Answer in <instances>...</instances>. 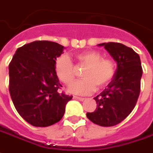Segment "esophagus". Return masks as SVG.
<instances>
[{"label": "esophagus", "mask_w": 153, "mask_h": 153, "mask_svg": "<svg viewBox=\"0 0 153 153\" xmlns=\"http://www.w3.org/2000/svg\"><path fill=\"white\" fill-rule=\"evenodd\" d=\"M73 98L76 100H80V101H83L84 100H85V98H82V97H79V96H73Z\"/></svg>", "instance_id": "34e87169"}]
</instances>
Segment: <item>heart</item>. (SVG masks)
<instances>
[{"label":"heart","instance_id":"1","mask_svg":"<svg viewBox=\"0 0 153 153\" xmlns=\"http://www.w3.org/2000/svg\"><path fill=\"white\" fill-rule=\"evenodd\" d=\"M79 64L85 65L82 71L83 77L72 83L68 91L76 95H89L96 91L97 85L104 87L111 82L115 74V64L109 58H103L96 51H85L76 56ZM57 78L69 85L75 78V68L72 62L66 54L57 57L54 65Z\"/></svg>","mask_w":153,"mask_h":153}]
</instances>
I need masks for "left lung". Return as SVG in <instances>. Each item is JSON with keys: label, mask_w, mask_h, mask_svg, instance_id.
I'll list each match as a JSON object with an SVG mask.
<instances>
[{"label": "left lung", "mask_w": 153, "mask_h": 153, "mask_svg": "<svg viewBox=\"0 0 153 153\" xmlns=\"http://www.w3.org/2000/svg\"><path fill=\"white\" fill-rule=\"evenodd\" d=\"M107 52L116 62L117 68L112 81L99 96L95 97L96 110L86 113L91 122L100 126H114L122 122L136 105L140 93L143 69L139 55L120 43H104Z\"/></svg>", "instance_id": "8db88e82"}]
</instances>
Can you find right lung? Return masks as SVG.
<instances>
[{
    "label": "right lung",
    "instance_id": "1",
    "mask_svg": "<svg viewBox=\"0 0 153 153\" xmlns=\"http://www.w3.org/2000/svg\"><path fill=\"white\" fill-rule=\"evenodd\" d=\"M65 48L51 41H34L16 50L9 65V91L16 110L35 127L60 121L72 96L58 92L62 85L54 65Z\"/></svg>",
    "mask_w": 153,
    "mask_h": 153
}]
</instances>
